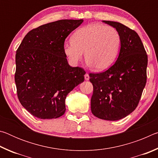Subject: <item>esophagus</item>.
Returning <instances> with one entry per match:
<instances>
[{
	"instance_id": "1",
	"label": "esophagus",
	"mask_w": 158,
	"mask_h": 158,
	"mask_svg": "<svg viewBox=\"0 0 158 158\" xmlns=\"http://www.w3.org/2000/svg\"><path fill=\"white\" fill-rule=\"evenodd\" d=\"M84 78H85V79L86 80V81H88V80H89V79H90V77H89V74H88V73H86L84 75Z\"/></svg>"
}]
</instances>
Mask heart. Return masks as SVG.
<instances>
[{
    "instance_id": "obj_1",
    "label": "heart",
    "mask_w": 158,
    "mask_h": 158,
    "mask_svg": "<svg viewBox=\"0 0 158 158\" xmlns=\"http://www.w3.org/2000/svg\"><path fill=\"white\" fill-rule=\"evenodd\" d=\"M121 46V37L110 26L93 23L74 32L72 41L65 42L63 52L69 63L75 65L85 58L89 65L98 71L111 67L116 61Z\"/></svg>"
}]
</instances>
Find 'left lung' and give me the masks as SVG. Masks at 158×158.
<instances>
[{
	"mask_svg": "<svg viewBox=\"0 0 158 158\" xmlns=\"http://www.w3.org/2000/svg\"><path fill=\"white\" fill-rule=\"evenodd\" d=\"M102 21L119 32L121 46L111 68L103 73L89 74L93 85L90 108L99 118L118 121L137 108L146 83L148 56L135 31L116 21Z\"/></svg>",
	"mask_w": 158,
	"mask_h": 158,
	"instance_id": "8db88e82",
	"label": "left lung"
}]
</instances>
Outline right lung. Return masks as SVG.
I'll use <instances>...</instances> for the list:
<instances>
[{"label": "right lung", "mask_w": 158, "mask_h": 158, "mask_svg": "<svg viewBox=\"0 0 158 158\" xmlns=\"http://www.w3.org/2000/svg\"><path fill=\"white\" fill-rule=\"evenodd\" d=\"M84 20L63 19L46 23L26 34L16 53L15 80L23 107L41 119L65 114L68 93L84 81L85 72L69 65L63 44Z\"/></svg>", "instance_id": "add662e5"}]
</instances>
